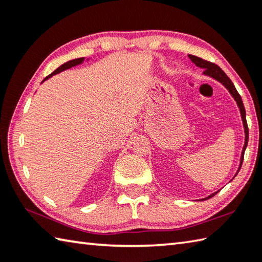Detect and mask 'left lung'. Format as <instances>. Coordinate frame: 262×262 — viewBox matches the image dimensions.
Listing matches in <instances>:
<instances>
[{"label":"left lung","instance_id":"obj_1","mask_svg":"<svg viewBox=\"0 0 262 262\" xmlns=\"http://www.w3.org/2000/svg\"><path fill=\"white\" fill-rule=\"evenodd\" d=\"M189 57H190L191 61L195 64L196 67L204 69V75L205 76H208L210 78H213V79L220 81L224 87H226V89L229 91V93L231 94L232 98L235 99V101L237 102L238 108H239V110H241L243 126H244V132H245V144H244V147H243V150H242L239 168H238V170L236 172V175H237L238 171L241 170V167H242V164H243V160H244V153H245V149H246V146H247V141H249V127H247V122H246V113H245V108H244V104H243V101H242L241 95L237 92L235 85H233V82L230 80V78H229L226 75V73H224V71L222 70V69L220 68L219 66H216V64H214L212 62H208V61H205V59H203V58L193 56V55H189ZM217 192H214V193H212V194L208 195V196H206V198L201 199V200H206V199L212 198V196H214L215 194H216Z\"/></svg>","mask_w":262,"mask_h":262}]
</instances>
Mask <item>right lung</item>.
Segmentation results:
<instances>
[{"mask_svg": "<svg viewBox=\"0 0 262 262\" xmlns=\"http://www.w3.org/2000/svg\"><path fill=\"white\" fill-rule=\"evenodd\" d=\"M84 57H80V58H76V59H71V61H69V62H67V63H64V64H62L61 67H58L56 70H55L54 72H52L50 73L49 76H47L45 78V79L42 80V82L46 80V79H48V78H50V77H53L54 75H56V73H59V72H62V71H64V70H67V69H70V68H72V67H76V66H78V64H81L82 62H84Z\"/></svg>", "mask_w": 262, "mask_h": 262, "instance_id": "obj_1", "label": "right lung"}]
</instances>
